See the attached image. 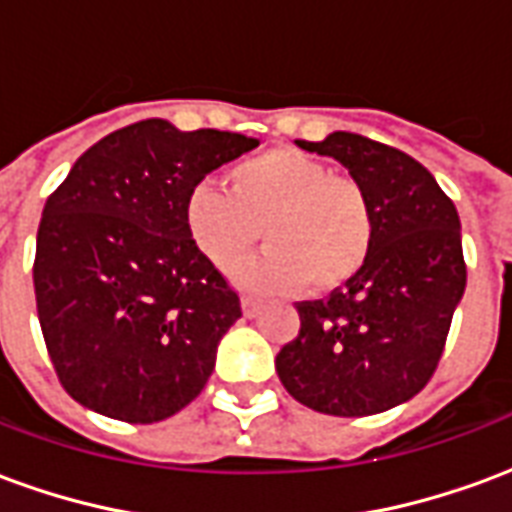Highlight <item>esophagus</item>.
I'll return each mask as SVG.
<instances>
[{
    "label": "esophagus",
    "mask_w": 512,
    "mask_h": 512,
    "mask_svg": "<svg viewBox=\"0 0 512 512\" xmlns=\"http://www.w3.org/2000/svg\"><path fill=\"white\" fill-rule=\"evenodd\" d=\"M241 310H244L246 318H255L257 312H260V304H257L252 296H244V299H241Z\"/></svg>",
    "instance_id": "1"
}]
</instances>
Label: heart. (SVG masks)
Masks as SVG:
<instances>
[{
	"instance_id": "heart-1",
	"label": "heart",
	"mask_w": 512,
	"mask_h": 512,
	"mask_svg": "<svg viewBox=\"0 0 512 512\" xmlns=\"http://www.w3.org/2000/svg\"><path fill=\"white\" fill-rule=\"evenodd\" d=\"M224 186H194L183 222L191 246L216 271H233L257 238L266 241V252L241 274L246 288L290 293L310 285L323 293L367 263L376 222L365 189L315 156L268 150L235 164Z\"/></svg>"
}]
</instances>
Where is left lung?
I'll list each match as a JSON object with an SVG mask.
<instances>
[{"instance_id":"obj_1","label":"left lung","mask_w":512,"mask_h":512,"mask_svg":"<svg viewBox=\"0 0 512 512\" xmlns=\"http://www.w3.org/2000/svg\"><path fill=\"white\" fill-rule=\"evenodd\" d=\"M301 150L337 158L373 208V249L329 299L301 301V329L277 373L299 403L367 417L417 395L439 367L466 288L461 219L419 161L367 136L334 131Z\"/></svg>"}]
</instances>
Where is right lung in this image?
I'll return each instance as SVG.
<instances>
[{
	"instance_id": "add662e5",
	"label": "right lung",
	"mask_w": 512,
	"mask_h": 512,
	"mask_svg": "<svg viewBox=\"0 0 512 512\" xmlns=\"http://www.w3.org/2000/svg\"><path fill=\"white\" fill-rule=\"evenodd\" d=\"M257 145L150 117L95 142L46 200L32 279L51 365L73 400L150 425L208 384L241 301L191 246L183 205L208 172Z\"/></svg>"
}]
</instances>
